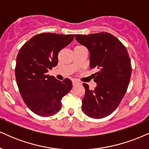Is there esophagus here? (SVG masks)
Returning a JSON list of instances; mask_svg holds the SVG:
<instances>
[{"instance_id": "1", "label": "esophagus", "mask_w": 149, "mask_h": 149, "mask_svg": "<svg viewBox=\"0 0 149 149\" xmlns=\"http://www.w3.org/2000/svg\"><path fill=\"white\" fill-rule=\"evenodd\" d=\"M78 84H79V82L76 81V80H72V85L74 86H77Z\"/></svg>"}]
</instances>
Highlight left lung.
Listing matches in <instances>:
<instances>
[{
	"label": "left lung",
	"mask_w": 149,
	"mask_h": 149,
	"mask_svg": "<svg viewBox=\"0 0 149 149\" xmlns=\"http://www.w3.org/2000/svg\"><path fill=\"white\" fill-rule=\"evenodd\" d=\"M75 38L89 50L90 68L97 70L94 74L97 84L94 90L83 84L85 95L82 110L91 118H104L118 107L130 83L132 65L126 47L116 37L105 32L77 34Z\"/></svg>",
	"instance_id": "obj_1"
}]
</instances>
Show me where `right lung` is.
<instances>
[{
	"label": "right lung",
	"instance_id": "right-lung-1",
	"mask_svg": "<svg viewBox=\"0 0 149 149\" xmlns=\"http://www.w3.org/2000/svg\"><path fill=\"white\" fill-rule=\"evenodd\" d=\"M74 35L43 33L34 36L21 47L17 56L15 77L26 106L41 116H50L61 109L63 97L70 91L72 81H58L47 72L58 64L61 49Z\"/></svg>",
	"mask_w": 149,
	"mask_h": 149
}]
</instances>
